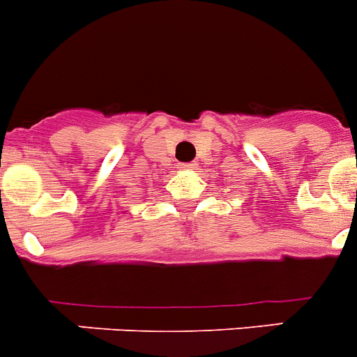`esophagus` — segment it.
I'll return each mask as SVG.
<instances>
[{
	"instance_id": "esophagus-1",
	"label": "esophagus",
	"mask_w": 357,
	"mask_h": 357,
	"mask_svg": "<svg viewBox=\"0 0 357 357\" xmlns=\"http://www.w3.org/2000/svg\"><path fill=\"white\" fill-rule=\"evenodd\" d=\"M197 164H185L183 165V169H186V171H190V169H195Z\"/></svg>"
}]
</instances>
